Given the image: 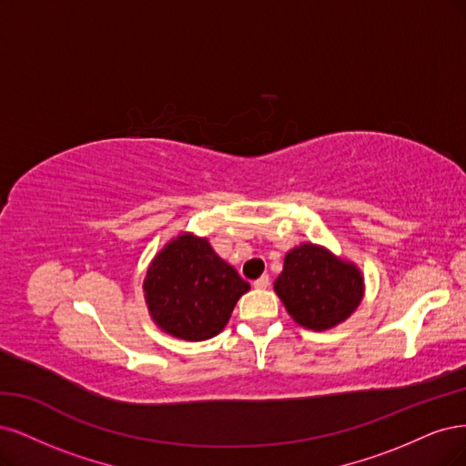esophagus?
<instances>
[{
	"label": "esophagus",
	"mask_w": 466,
	"mask_h": 466,
	"mask_svg": "<svg viewBox=\"0 0 466 466\" xmlns=\"http://www.w3.org/2000/svg\"><path fill=\"white\" fill-rule=\"evenodd\" d=\"M268 284H271V280H268V277H267V275H263V277H259L258 280L253 282V287H255V289H259V290H263V289H267V287H268Z\"/></svg>",
	"instance_id": "1"
}]
</instances>
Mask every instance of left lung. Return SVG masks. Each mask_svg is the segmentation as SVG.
I'll return each instance as SVG.
<instances>
[{
    "instance_id": "obj_1",
    "label": "left lung",
    "mask_w": 466,
    "mask_h": 466,
    "mask_svg": "<svg viewBox=\"0 0 466 466\" xmlns=\"http://www.w3.org/2000/svg\"><path fill=\"white\" fill-rule=\"evenodd\" d=\"M275 292L298 325L325 331L349 319L362 302L364 277L329 249L299 244L284 258Z\"/></svg>"
}]
</instances>
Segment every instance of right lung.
Returning <instances> with one entry per match:
<instances>
[{"label":"right lung","instance_id":"right-lung-1","mask_svg":"<svg viewBox=\"0 0 466 466\" xmlns=\"http://www.w3.org/2000/svg\"><path fill=\"white\" fill-rule=\"evenodd\" d=\"M143 290L148 313L164 333L207 340L228 323L249 284L218 258L207 238L182 234L158 251Z\"/></svg>","mask_w":466,"mask_h":466}]
</instances>
